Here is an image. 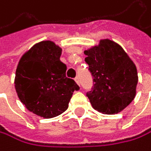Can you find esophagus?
Here are the masks:
<instances>
[{
  "instance_id": "1",
  "label": "esophagus",
  "mask_w": 151,
  "mask_h": 151,
  "mask_svg": "<svg viewBox=\"0 0 151 151\" xmlns=\"http://www.w3.org/2000/svg\"><path fill=\"white\" fill-rule=\"evenodd\" d=\"M74 80H75V82H76V83L80 85V80H79V77H76Z\"/></svg>"
}]
</instances>
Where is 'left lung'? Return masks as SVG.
Listing matches in <instances>:
<instances>
[{"instance_id":"1","label":"left lung","mask_w":151,"mask_h":151,"mask_svg":"<svg viewBox=\"0 0 151 151\" xmlns=\"http://www.w3.org/2000/svg\"><path fill=\"white\" fill-rule=\"evenodd\" d=\"M84 55L95 83L86 95L92 107L103 114L121 112L137 94L138 76L134 63L121 45L109 39L100 40Z\"/></svg>"}]
</instances>
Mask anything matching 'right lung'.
<instances>
[{
  "label": "right lung",
  "instance_id": "obj_1",
  "mask_svg": "<svg viewBox=\"0 0 151 151\" xmlns=\"http://www.w3.org/2000/svg\"><path fill=\"white\" fill-rule=\"evenodd\" d=\"M61 53V47L54 42L42 41L27 51L17 68L14 87L20 101L45 119L66 111L73 92L80 89L74 80L66 77Z\"/></svg>",
  "mask_w": 151,
  "mask_h": 151
}]
</instances>
